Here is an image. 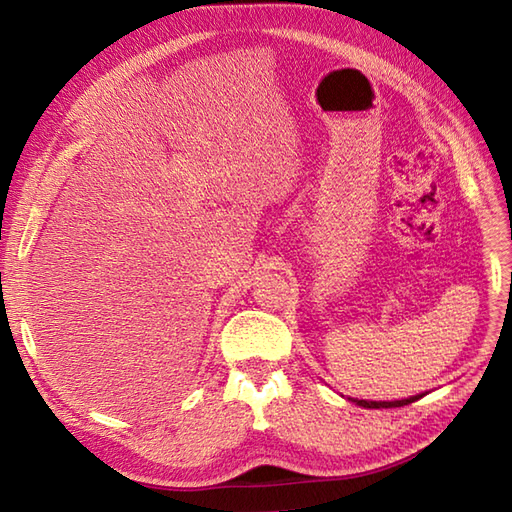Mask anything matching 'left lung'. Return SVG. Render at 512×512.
Listing matches in <instances>:
<instances>
[{
    "instance_id": "obj_1",
    "label": "left lung",
    "mask_w": 512,
    "mask_h": 512,
    "mask_svg": "<svg viewBox=\"0 0 512 512\" xmlns=\"http://www.w3.org/2000/svg\"><path fill=\"white\" fill-rule=\"evenodd\" d=\"M424 394L418 396H409L405 400H358V398H347L356 402V405H361L365 409H389V407H402V405H409V402H416L418 398H422Z\"/></svg>"
}]
</instances>
